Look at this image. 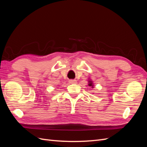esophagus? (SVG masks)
<instances>
[{"label": "esophagus", "mask_w": 147, "mask_h": 147, "mask_svg": "<svg viewBox=\"0 0 147 147\" xmlns=\"http://www.w3.org/2000/svg\"><path fill=\"white\" fill-rule=\"evenodd\" d=\"M70 83L71 84H75V83H77V80H70L69 81Z\"/></svg>", "instance_id": "1"}]
</instances>
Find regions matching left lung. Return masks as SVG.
<instances>
[{
    "label": "left lung",
    "instance_id": "8db88e82",
    "mask_svg": "<svg viewBox=\"0 0 147 147\" xmlns=\"http://www.w3.org/2000/svg\"><path fill=\"white\" fill-rule=\"evenodd\" d=\"M88 85L90 86H92V82H90V83H89Z\"/></svg>",
    "mask_w": 147,
    "mask_h": 147
}]
</instances>
